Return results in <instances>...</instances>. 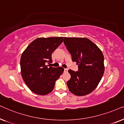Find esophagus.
Instances as JSON below:
<instances>
[{
  "instance_id": "obj_1",
  "label": "esophagus",
  "mask_w": 124,
  "mask_h": 124,
  "mask_svg": "<svg viewBox=\"0 0 124 124\" xmlns=\"http://www.w3.org/2000/svg\"><path fill=\"white\" fill-rule=\"evenodd\" d=\"M64 72H67V71H68V69H64Z\"/></svg>"
}]
</instances>
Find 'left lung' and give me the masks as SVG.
<instances>
[{
	"mask_svg": "<svg viewBox=\"0 0 124 124\" xmlns=\"http://www.w3.org/2000/svg\"><path fill=\"white\" fill-rule=\"evenodd\" d=\"M64 44L71 53L73 62L78 64V71L69 70L71 79L67 82L69 90L78 96L93 91L104 71V56L94 43L85 38H64Z\"/></svg>",
	"mask_w": 124,
	"mask_h": 124,
	"instance_id": "1",
	"label": "left lung"
}]
</instances>
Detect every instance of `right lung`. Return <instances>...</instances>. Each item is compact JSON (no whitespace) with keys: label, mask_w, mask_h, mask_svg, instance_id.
Here are the masks:
<instances>
[{"label":"right lung","mask_w":124,"mask_h":124,"mask_svg":"<svg viewBox=\"0 0 124 124\" xmlns=\"http://www.w3.org/2000/svg\"><path fill=\"white\" fill-rule=\"evenodd\" d=\"M63 37L39 38L28 45L20 60L21 72L28 88L37 94L44 95L53 90L55 82L64 71L62 67H48L52 54L63 42Z\"/></svg>","instance_id":"add662e5"}]
</instances>
